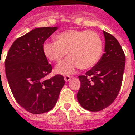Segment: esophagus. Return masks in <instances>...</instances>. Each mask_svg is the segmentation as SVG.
I'll use <instances>...</instances> for the list:
<instances>
[{"label":"esophagus","mask_w":135,"mask_h":135,"mask_svg":"<svg viewBox=\"0 0 135 135\" xmlns=\"http://www.w3.org/2000/svg\"><path fill=\"white\" fill-rule=\"evenodd\" d=\"M71 77L69 76V75H66V76H64V80L66 82H69L71 80Z\"/></svg>","instance_id":"34e87169"}]
</instances>
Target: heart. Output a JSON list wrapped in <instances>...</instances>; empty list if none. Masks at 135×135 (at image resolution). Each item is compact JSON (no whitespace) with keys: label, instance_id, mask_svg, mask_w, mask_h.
<instances>
[{"label":"heart","instance_id":"b5f03b06","mask_svg":"<svg viewBox=\"0 0 135 135\" xmlns=\"http://www.w3.org/2000/svg\"><path fill=\"white\" fill-rule=\"evenodd\" d=\"M103 50V40L94 31L68 30L57 35L55 41H45L42 46L45 57L55 63H60L67 52L69 58L56 67L60 74L73 73L79 67H94L102 58Z\"/></svg>","mask_w":135,"mask_h":135}]
</instances>
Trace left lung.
Wrapping results in <instances>:
<instances>
[{"instance_id": "8db88e82", "label": "left lung", "mask_w": 135, "mask_h": 135, "mask_svg": "<svg viewBox=\"0 0 135 135\" xmlns=\"http://www.w3.org/2000/svg\"><path fill=\"white\" fill-rule=\"evenodd\" d=\"M104 53L96 66L78 78L77 100L85 110L97 112L113 103L120 91L125 68V54L116 38L103 31Z\"/></svg>"}]
</instances>
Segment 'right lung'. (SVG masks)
Listing matches in <instances>:
<instances>
[{
  "label": "right lung",
  "mask_w": 135,
  "mask_h": 135,
  "mask_svg": "<svg viewBox=\"0 0 135 135\" xmlns=\"http://www.w3.org/2000/svg\"><path fill=\"white\" fill-rule=\"evenodd\" d=\"M57 28H35L17 38L6 58V75L12 94L17 103L31 113L52 110L64 85L61 74L45 79L52 68L43 53L42 46Z\"/></svg>",
  "instance_id": "right-lung-1"
}]
</instances>
